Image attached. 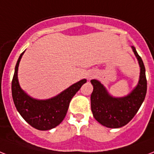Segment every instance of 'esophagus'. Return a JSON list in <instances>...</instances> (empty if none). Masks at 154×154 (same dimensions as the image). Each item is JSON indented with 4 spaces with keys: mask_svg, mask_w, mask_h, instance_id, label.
<instances>
[{
    "mask_svg": "<svg viewBox=\"0 0 154 154\" xmlns=\"http://www.w3.org/2000/svg\"><path fill=\"white\" fill-rule=\"evenodd\" d=\"M94 73H89L88 74V76H87V77H88V79H91V78L94 77Z\"/></svg>",
    "mask_w": 154,
    "mask_h": 154,
    "instance_id": "obj_1",
    "label": "esophagus"
}]
</instances>
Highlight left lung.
Returning a JSON list of instances; mask_svg holds the SVG:
<instances>
[{"label": "left lung", "instance_id": "obj_1", "mask_svg": "<svg viewBox=\"0 0 154 154\" xmlns=\"http://www.w3.org/2000/svg\"><path fill=\"white\" fill-rule=\"evenodd\" d=\"M140 67L138 85L129 94L116 97L109 94L107 88L98 80H91L93 91L91 95L92 115L101 125L108 128H119L134 118L143 103L147 90L146 69L134 47H131Z\"/></svg>", "mask_w": 154, "mask_h": 154}]
</instances>
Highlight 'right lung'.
Instances as JSON below:
<instances>
[{
    "label": "right lung",
    "instance_id": "add662e5",
    "mask_svg": "<svg viewBox=\"0 0 154 154\" xmlns=\"http://www.w3.org/2000/svg\"><path fill=\"white\" fill-rule=\"evenodd\" d=\"M24 52L20 55L15 67L12 81L13 102L19 113L32 127L39 131L53 129L64 119L70 100L87 80H81L52 98L47 100L33 98L21 88L18 81L19 64Z\"/></svg>",
    "mask_w": 154,
    "mask_h": 154
}]
</instances>
